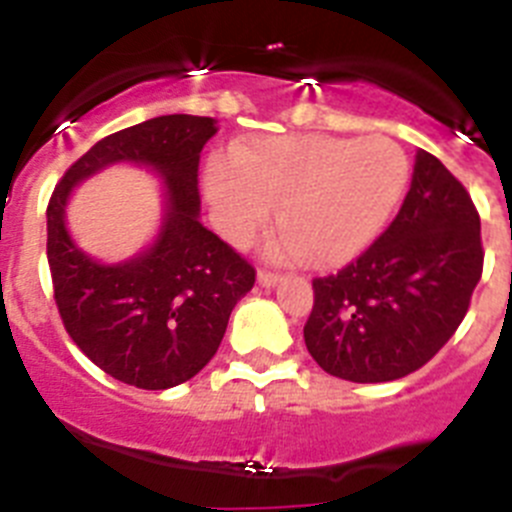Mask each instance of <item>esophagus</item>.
I'll use <instances>...</instances> for the list:
<instances>
[{"label": "esophagus", "mask_w": 512, "mask_h": 512, "mask_svg": "<svg viewBox=\"0 0 512 512\" xmlns=\"http://www.w3.org/2000/svg\"><path fill=\"white\" fill-rule=\"evenodd\" d=\"M281 276L276 274V271H271V269H259V284L261 287H274L276 281H279Z\"/></svg>", "instance_id": "obj_1"}]
</instances>
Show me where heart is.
<instances>
[{"label": "heart", "mask_w": 512, "mask_h": 512, "mask_svg": "<svg viewBox=\"0 0 512 512\" xmlns=\"http://www.w3.org/2000/svg\"><path fill=\"white\" fill-rule=\"evenodd\" d=\"M406 152L388 137L287 134L215 157L205 190L233 241H248L279 205L276 253L314 266L353 259L378 238L409 187Z\"/></svg>", "instance_id": "obj_1"}]
</instances>
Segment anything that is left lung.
Here are the masks:
<instances>
[{
    "label": "left lung",
    "mask_w": 512,
    "mask_h": 512,
    "mask_svg": "<svg viewBox=\"0 0 512 512\" xmlns=\"http://www.w3.org/2000/svg\"><path fill=\"white\" fill-rule=\"evenodd\" d=\"M482 261L470 192L421 149L393 223L337 274L312 279L309 355L325 373L353 383L414 373L462 325Z\"/></svg>",
    "instance_id": "left-lung-1"
}]
</instances>
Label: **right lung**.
I'll list each match as a JSON object with an SVG mask.
<instances>
[{"mask_svg":"<svg viewBox=\"0 0 512 512\" xmlns=\"http://www.w3.org/2000/svg\"><path fill=\"white\" fill-rule=\"evenodd\" d=\"M210 116L142 121L93 144L70 164L48 203V264L70 340L103 373L144 391L198 375L220 348L233 307L256 269L198 220V164L215 134ZM114 161L147 163L163 175L171 208L158 243L126 265L93 262L64 231V200Z\"/></svg>","mask_w":512,"mask_h":512,"instance_id":"obj_1","label":"right lung"}]
</instances>
